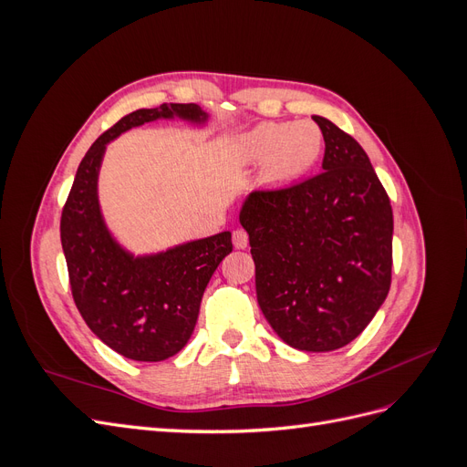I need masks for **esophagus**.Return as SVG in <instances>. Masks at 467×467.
I'll return each mask as SVG.
<instances>
[{
	"label": "esophagus",
	"instance_id": "1",
	"mask_svg": "<svg viewBox=\"0 0 467 467\" xmlns=\"http://www.w3.org/2000/svg\"><path fill=\"white\" fill-rule=\"evenodd\" d=\"M232 242L235 245V249H245L249 245V235L245 230H235L232 234Z\"/></svg>",
	"mask_w": 467,
	"mask_h": 467
}]
</instances>
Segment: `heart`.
<instances>
[{
	"instance_id": "obj_1",
	"label": "heart",
	"mask_w": 467,
	"mask_h": 467,
	"mask_svg": "<svg viewBox=\"0 0 467 467\" xmlns=\"http://www.w3.org/2000/svg\"><path fill=\"white\" fill-rule=\"evenodd\" d=\"M323 144V132L314 120L263 122L242 138L239 153L249 163L265 161L263 177L268 182H290L319 161Z\"/></svg>"
}]
</instances>
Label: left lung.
<instances>
[{"mask_svg": "<svg viewBox=\"0 0 467 467\" xmlns=\"http://www.w3.org/2000/svg\"><path fill=\"white\" fill-rule=\"evenodd\" d=\"M323 171L253 191L239 222L255 261L257 302L286 345L329 352L366 329L391 285L393 212L368 155L331 120Z\"/></svg>", "mask_w": 467, "mask_h": 467, "instance_id": "8db88e82", "label": "left lung"}]
</instances>
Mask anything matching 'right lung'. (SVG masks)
<instances>
[{
  "label": "right lung",
  "mask_w": 467,
  "mask_h": 467,
  "mask_svg": "<svg viewBox=\"0 0 467 467\" xmlns=\"http://www.w3.org/2000/svg\"><path fill=\"white\" fill-rule=\"evenodd\" d=\"M173 115L206 119L199 105L163 103L130 112L99 136L78 167L60 220L69 288L81 317L107 347L138 362L165 360L187 345L208 280L234 249L232 234L222 232L132 259L105 230L97 202L105 144L132 126Z\"/></svg>",
  "instance_id": "right-lung-1"
}]
</instances>
